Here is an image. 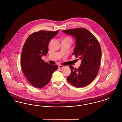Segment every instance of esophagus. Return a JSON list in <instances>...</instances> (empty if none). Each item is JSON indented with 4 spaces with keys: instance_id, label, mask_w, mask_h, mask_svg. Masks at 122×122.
I'll use <instances>...</instances> for the list:
<instances>
[{
    "instance_id": "obj_1",
    "label": "esophagus",
    "mask_w": 122,
    "mask_h": 122,
    "mask_svg": "<svg viewBox=\"0 0 122 122\" xmlns=\"http://www.w3.org/2000/svg\"><path fill=\"white\" fill-rule=\"evenodd\" d=\"M64 66H62V65H59L58 66L59 68H64Z\"/></svg>"
}]
</instances>
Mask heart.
<instances>
[{"mask_svg": "<svg viewBox=\"0 0 122 122\" xmlns=\"http://www.w3.org/2000/svg\"><path fill=\"white\" fill-rule=\"evenodd\" d=\"M64 39H66V40H70V41H71V42H72V38H71V37H66Z\"/></svg>", "mask_w": 122, "mask_h": 122, "instance_id": "1", "label": "heart"}]
</instances>
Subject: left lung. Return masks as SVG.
<instances>
[{"instance_id":"obj_1","label":"left lung","mask_w":122,"mask_h":122,"mask_svg":"<svg viewBox=\"0 0 122 122\" xmlns=\"http://www.w3.org/2000/svg\"><path fill=\"white\" fill-rule=\"evenodd\" d=\"M62 31L75 37L76 46L73 55L82 60L77 69L69 66L71 73L67 77V81L76 87L86 86L94 80L98 73L102 55L99 43L94 35L85 28Z\"/></svg>"}]
</instances>
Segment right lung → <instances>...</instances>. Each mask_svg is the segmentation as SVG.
Instances as JSON below:
<instances>
[{"label":"right lung","instance_id":"obj_1","mask_svg":"<svg viewBox=\"0 0 122 122\" xmlns=\"http://www.w3.org/2000/svg\"><path fill=\"white\" fill-rule=\"evenodd\" d=\"M59 30H39L31 34L25 41L22 50L21 66L29 83L37 88H43L50 81L52 73L58 68L42 59L48 52L51 39Z\"/></svg>","mask_w":122,"mask_h":122}]
</instances>
